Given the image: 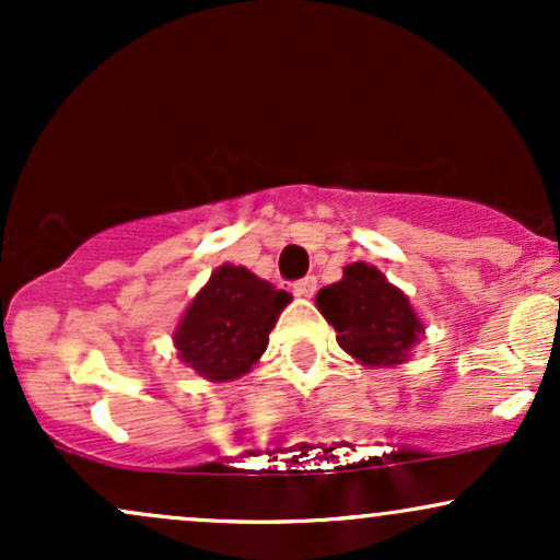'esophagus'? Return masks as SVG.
<instances>
[{"label":"esophagus","mask_w":560,"mask_h":560,"mask_svg":"<svg viewBox=\"0 0 560 560\" xmlns=\"http://www.w3.org/2000/svg\"><path fill=\"white\" fill-rule=\"evenodd\" d=\"M318 289V279L316 276H305V279L294 281V294H300V298H313Z\"/></svg>","instance_id":"esophagus-1"}]
</instances>
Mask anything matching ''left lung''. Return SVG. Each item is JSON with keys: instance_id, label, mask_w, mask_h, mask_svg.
<instances>
[{"instance_id": "obj_1", "label": "left lung", "mask_w": 560, "mask_h": 560, "mask_svg": "<svg viewBox=\"0 0 560 560\" xmlns=\"http://www.w3.org/2000/svg\"><path fill=\"white\" fill-rule=\"evenodd\" d=\"M316 305L339 347L365 365L402 363L423 331L408 298L365 262L347 266L342 281L320 289Z\"/></svg>"}]
</instances>
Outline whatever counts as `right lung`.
<instances>
[{
  "mask_svg": "<svg viewBox=\"0 0 560 560\" xmlns=\"http://www.w3.org/2000/svg\"><path fill=\"white\" fill-rule=\"evenodd\" d=\"M292 300L242 266H221L191 300L176 329L186 365L210 382L240 378L266 352L276 318Z\"/></svg>",
  "mask_w": 560,
  "mask_h": 560,
  "instance_id": "add662e5",
  "label": "right lung"
}]
</instances>
